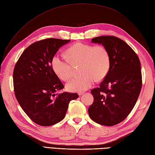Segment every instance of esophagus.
Segmentation results:
<instances>
[{"label":"esophagus","instance_id":"1","mask_svg":"<svg viewBox=\"0 0 155 155\" xmlns=\"http://www.w3.org/2000/svg\"><path fill=\"white\" fill-rule=\"evenodd\" d=\"M84 93L82 92V91H81V92H79V93H78V95H80V96H81V95H82Z\"/></svg>","mask_w":155,"mask_h":155}]
</instances>
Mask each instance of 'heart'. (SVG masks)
<instances>
[{
    "mask_svg": "<svg viewBox=\"0 0 155 155\" xmlns=\"http://www.w3.org/2000/svg\"><path fill=\"white\" fill-rule=\"evenodd\" d=\"M66 54L73 64L80 62L79 71L81 74L72 79L66 85L68 90L70 91L81 92L88 89L96 80H103L110 69V55L103 45L93 46L77 43L68 48ZM69 61L65 56L56 54L51 61L54 73L65 81L72 76V68Z\"/></svg>",
    "mask_w": 155,
    "mask_h": 155,
    "instance_id": "obj_1",
    "label": "heart"
}]
</instances>
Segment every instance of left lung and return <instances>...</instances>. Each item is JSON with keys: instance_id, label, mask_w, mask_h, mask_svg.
I'll use <instances>...</instances> for the list:
<instances>
[{"instance_id": "8db88e82", "label": "left lung", "mask_w": 155, "mask_h": 155, "mask_svg": "<svg viewBox=\"0 0 155 155\" xmlns=\"http://www.w3.org/2000/svg\"><path fill=\"white\" fill-rule=\"evenodd\" d=\"M91 42L107 49L110 64L99 87L91 91L94 101L89 115L101 125L114 126L129 115L137 101L142 86L140 61L133 49L116 37H97Z\"/></svg>"}]
</instances>
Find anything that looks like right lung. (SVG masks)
I'll list each match as a JSON object with an SVG mask.
<instances>
[{
	"instance_id": "obj_1",
	"label": "right lung",
	"mask_w": 155,
	"mask_h": 155,
	"mask_svg": "<svg viewBox=\"0 0 155 155\" xmlns=\"http://www.w3.org/2000/svg\"><path fill=\"white\" fill-rule=\"evenodd\" d=\"M70 40L49 38L34 43L19 58L13 73L15 95L33 122L49 126L64 118L68 104L77 93H58L64 85L52 68L58 49Z\"/></svg>"
}]
</instances>
